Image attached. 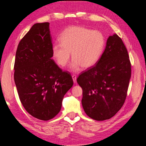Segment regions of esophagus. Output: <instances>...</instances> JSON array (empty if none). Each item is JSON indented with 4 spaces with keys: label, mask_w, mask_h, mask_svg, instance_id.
Wrapping results in <instances>:
<instances>
[{
    "label": "esophagus",
    "mask_w": 146,
    "mask_h": 146,
    "mask_svg": "<svg viewBox=\"0 0 146 146\" xmlns=\"http://www.w3.org/2000/svg\"><path fill=\"white\" fill-rule=\"evenodd\" d=\"M72 77V79L74 80V82L76 83L77 82V76H76V75H73Z\"/></svg>",
    "instance_id": "34e87169"
}]
</instances>
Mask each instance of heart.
Wrapping results in <instances>:
<instances>
[{
    "mask_svg": "<svg viewBox=\"0 0 146 146\" xmlns=\"http://www.w3.org/2000/svg\"><path fill=\"white\" fill-rule=\"evenodd\" d=\"M59 39L60 43H55L52 46L53 57L59 66L64 67L70 60L71 52L73 60L70 68L74 71H77L81 66L87 69L94 66L105 47L102 33L82 26L66 29Z\"/></svg>",
    "mask_w": 146,
    "mask_h": 146,
    "instance_id": "obj_1",
    "label": "heart"
}]
</instances>
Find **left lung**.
Segmentation results:
<instances>
[{"label":"left lung","mask_w":146,"mask_h":146,"mask_svg":"<svg viewBox=\"0 0 146 146\" xmlns=\"http://www.w3.org/2000/svg\"><path fill=\"white\" fill-rule=\"evenodd\" d=\"M130 77L131 63L124 44L116 34L110 36L98 62L77 79L87 115L96 121L115 115L125 102Z\"/></svg>","instance_id":"obj_1"}]
</instances>
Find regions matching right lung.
Segmentation results:
<instances>
[{"label": "right lung", "instance_id": "add662e5", "mask_svg": "<svg viewBox=\"0 0 146 146\" xmlns=\"http://www.w3.org/2000/svg\"><path fill=\"white\" fill-rule=\"evenodd\" d=\"M49 23L34 24L16 52L14 79L19 99L30 114L48 121L60 112L64 96L74 84L52 55Z\"/></svg>", "mask_w": 146, "mask_h": 146}]
</instances>
